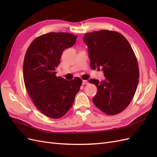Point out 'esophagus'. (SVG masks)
Masks as SVG:
<instances>
[{"mask_svg": "<svg viewBox=\"0 0 157 157\" xmlns=\"http://www.w3.org/2000/svg\"><path fill=\"white\" fill-rule=\"evenodd\" d=\"M88 84V80H82V84L83 85H86V84Z\"/></svg>", "mask_w": 157, "mask_h": 157, "instance_id": "esophagus-1", "label": "esophagus"}]
</instances>
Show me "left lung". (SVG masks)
Masks as SVG:
<instances>
[{
	"instance_id": "1",
	"label": "left lung",
	"mask_w": 157,
	"mask_h": 157,
	"mask_svg": "<svg viewBox=\"0 0 157 157\" xmlns=\"http://www.w3.org/2000/svg\"><path fill=\"white\" fill-rule=\"evenodd\" d=\"M90 67L103 71L105 79H90L98 92L92 101L108 115L120 113L129 105L139 82L138 63L126 38L114 31L100 30L84 35Z\"/></svg>"
}]
</instances>
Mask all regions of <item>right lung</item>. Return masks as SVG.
<instances>
[{"instance_id":"right-lung-1","label":"right lung","mask_w":157,"mask_h":157,"mask_svg":"<svg viewBox=\"0 0 157 157\" xmlns=\"http://www.w3.org/2000/svg\"><path fill=\"white\" fill-rule=\"evenodd\" d=\"M77 37L69 33H48L36 37L26 52L23 68L25 88L35 107L49 118L65 115L82 85L78 77L68 81L56 76L63 52L75 44Z\"/></svg>"}]
</instances>
